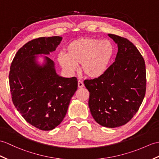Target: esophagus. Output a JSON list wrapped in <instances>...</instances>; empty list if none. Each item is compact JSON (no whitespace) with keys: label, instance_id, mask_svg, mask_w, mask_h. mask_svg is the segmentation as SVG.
I'll list each match as a JSON object with an SVG mask.
<instances>
[{"label":"esophagus","instance_id":"1","mask_svg":"<svg viewBox=\"0 0 159 159\" xmlns=\"http://www.w3.org/2000/svg\"><path fill=\"white\" fill-rule=\"evenodd\" d=\"M78 87L79 88H82L84 87V83H83V81H81L80 80L78 81Z\"/></svg>","mask_w":159,"mask_h":159}]
</instances>
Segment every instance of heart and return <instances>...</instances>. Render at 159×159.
Segmentation results:
<instances>
[{"mask_svg":"<svg viewBox=\"0 0 159 159\" xmlns=\"http://www.w3.org/2000/svg\"><path fill=\"white\" fill-rule=\"evenodd\" d=\"M66 54L58 55L59 64L66 72L72 74L81 64L84 75L98 78L106 72L114 53L112 43L95 38L79 39L68 44Z\"/></svg>","mask_w":159,"mask_h":159,"instance_id":"1","label":"heart"}]
</instances>
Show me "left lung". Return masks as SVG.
<instances>
[{"instance_id": "1", "label": "left lung", "mask_w": 159, "mask_h": 159, "mask_svg": "<svg viewBox=\"0 0 159 159\" xmlns=\"http://www.w3.org/2000/svg\"><path fill=\"white\" fill-rule=\"evenodd\" d=\"M118 46L115 61L98 78L85 80L95 120L109 128L127 123L138 111L146 89L145 61L128 39L108 34Z\"/></svg>"}]
</instances>
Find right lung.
Here are the masks:
<instances>
[{
    "label": "right lung",
    "instance_id": "obj_1",
    "mask_svg": "<svg viewBox=\"0 0 159 159\" xmlns=\"http://www.w3.org/2000/svg\"><path fill=\"white\" fill-rule=\"evenodd\" d=\"M62 40L61 36L40 37L18 50L11 63L9 85L12 101L24 119L40 130L50 131L60 125L78 87L76 77L59 76L53 60L38 55H49Z\"/></svg>",
    "mask_w": 159,
    "mask_h": 159
}]
</instances>
